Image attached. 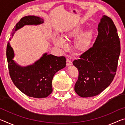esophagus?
I'll return each instance as SVG.
<instances>
[{"label":"esophagus","mask_w":125,"mask_h":125,"mask_svg":"<svg viewBox=\"0 0 125 125\" xmlns=\"http://www.w3.org/2000/svg\"><path fill=\"white\" fill-rule=\"evenodd\" d=\"M72 65V61L69 60V59H67V66H69V65Z\"/></svg>","instance_id":"34e87169"}]
</instances>
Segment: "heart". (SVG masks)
Returning a JSON list of instances; mask_svg holds the SVG:
<instances>
[{"mask_svg":"<svg viewBox=\"0 0 125 125\" xmlns=\"http://www.w3.org/2000/svg\"><path fill=\"white\" fill-rule=\"evenodd\" d=\"M84 28V25L79 24L68 30L64 35L66 38H73L77 36L82 32ZM95 34V31L92 29L88 30L81 33L78 36L75 42V46L79 51L84 52L89 48L90 44ZM54 45L61 49H65L67 47V44L65 39L60 35H56L53 37Z\"/></svg>","mask_w":125,"mask_h":125,"instance_id":"obj_1","label":"heart"}]
</instances>
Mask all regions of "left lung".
<instances>
[{"mask_svg": "<svg viewBox=\"0 0 125 125\" xmlns=\"http://www.w3.org/2000/svg\"><path fill=\"white\" fill-rule=\"evenodd\" d=\"M93 47L73 64L79 71L74 90L83 98L96 96L108 87L115 77L120 54L117 29L109 17L103 15Z\"/></svg>", "mask_w": 125, "mask_h": 125, "instance_id": "1", "label": "left lung"}]
</instances>
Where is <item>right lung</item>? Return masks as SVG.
Listing matches in <instances>:
<instances>
[{"label": "right lung", "mask_w": 125, "mask_h": 125, "mask_svg": "<svg viewBox=\"0 0 125 125\" xmlns=\"http://www.w3.org/2000/svg\"><path fill=\"white\" fill-rule=\"evenodd\" d=\"M43 22V19L39 16L23 17L12 30L11 36L25 25H38ZM14 56V50L8 42L7 57L12 81L22 93L35 98H46L52 92V81L54 75L66 65L64 57H57L47 53H45L33 64L27 66L18 64L13 60Z\"/></svg>", "instance_id": "add662e5"}]
</instances>
